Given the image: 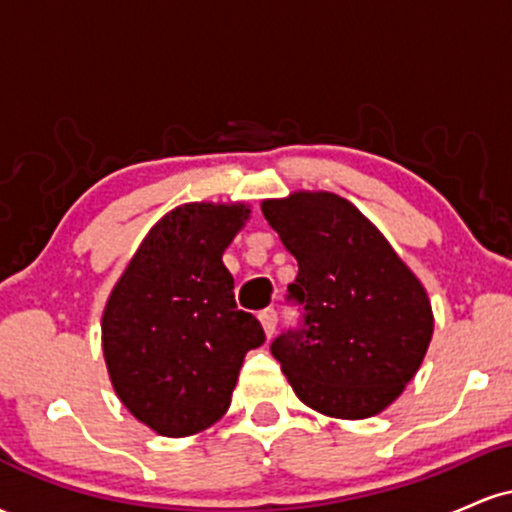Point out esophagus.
Segmentation results:
<instances>
[{"label":"esophagus","mask_w":512,"mask_h":512,"mask_svg":"<svg viewBox=\"0 0 512 512\" xmlns=\"http://www.w3.org/2000/svg\"><path fill=\"white\" fill-rule=\"evenodd\" d=\"M260 322L264 327V334H267V337H272V334L276 332V322H279V315H276L274 308H267V310H262V313H260Z\"/></svg>","instance_id":"34e87169"}]
</instances>
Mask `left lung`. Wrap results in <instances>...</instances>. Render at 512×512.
<instances>
[{
	"mask_svg": "<svg viewBox=\"0 0 512 512\" xmlns=\"http://www.w3.org/2000/svg\"><path fill=\"white\" fill-rule=\"evenodd\" d=\"M262 214L296 257L286 301L301 305L272 354L303 404L337 419L390 407L433 337L426 289L383 233L332 192L264 199Z\"/></svg>",
	"mask_w": 512,
	"mask_h": 512,
	"instance_id": "8db88e82",
	"label": "left lung"
}]
</instances>
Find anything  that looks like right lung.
Returning <instances> with one entry per match:
<instances>
[{"label":"right lung","mask_w":512,"mask_h":512,"mask_svg":"<svg viewBox=\"0 0 512 512\" xmlns=\"http://www.w3.org/2000/svg\"><path fill=\"white\" fill-rule=\"evenodd\" d=\"M245 204L195 202L146 233L103 310V356L120 402L168 438L204 431L231 407L257 317L238 310L223 250Z\"/></svg>","instance_id":"right-lung-1"}]
</instances>
